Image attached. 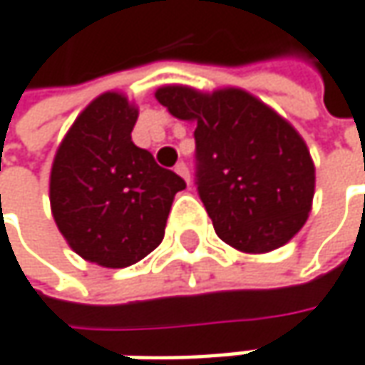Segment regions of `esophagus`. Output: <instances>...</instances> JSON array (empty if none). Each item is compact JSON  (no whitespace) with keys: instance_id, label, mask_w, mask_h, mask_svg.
I'll return each instance as SVG.
<instances>
[{"instance_id":"obj_1","label":"esophagus","mask_w":365,"mask_h":365,"mask_svg":"<svg viewBox=\"0 0 365 365\" xmlns=\"http://www.w3.org/2000/svg\"><path fill=\"white\" fill-rule=\"evenodd\" d=\"M175 173H178V175H182L183 180H185V183L190 185V169H187V165H185V163L180 161L178 165H175Z\"/></svg>"}]
</instances>
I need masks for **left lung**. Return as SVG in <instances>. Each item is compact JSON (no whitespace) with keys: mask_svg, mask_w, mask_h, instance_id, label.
Wrapping results in <instances>:
<instances>
[{"mask_svg":"<svg viewBox=\"0 0 365 365\" xmlns=\"http://www.w3.org/2000/svg\"><path fill=\"white\" fill-rule=\"evenodd\" d=\"M171 115L196 121V190L217 235L242 252H270L304 227L314 163L302 136L240 88L202 95L163 86Z\"/></svg>","mask_w":365,"mask_h":365,"instance_id":"obj_1","label":"left lung"}]
</instances>
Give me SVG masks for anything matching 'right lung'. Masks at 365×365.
Here are the masks:
<instances>
[{
	"mask_svg": "<svg viewBox=\"0 0 365 365\" xmlns=\"http://www.w3.org/2000/svg\"><path fill=\"white\" fill-rule=\"evenodd\" d=\"M138 111L118 93L95 98L63 138L51 169L53 219L88 262L123 268L161 244L185 182L132 142Z\"/></svg>",
	"mask_w": 365,
	"mask_h": 365,
	"instance_id": "obj_1",
	"label": "right lung"
}]
</instances>
